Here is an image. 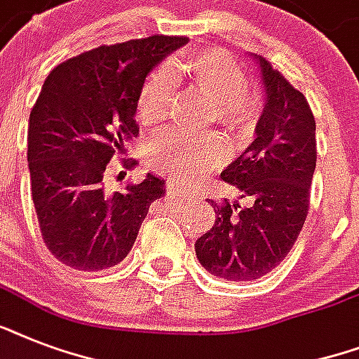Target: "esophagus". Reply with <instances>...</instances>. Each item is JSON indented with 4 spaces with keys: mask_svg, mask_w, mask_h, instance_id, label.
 I'll return each mask as SVG.
<instances>
[{
    "mask_svg": "<svg viewBox=\"0 0 359 359\" xmlns=\"http://www.w3.org/2000/svg\"><path fill=\"white\" fill-rule=\"evenodd\" d=\"M168 199H169V201H171V203H175V205H180V207L184 205V199H180V196H179V194H177V191L173 190V188H169Z\"/></svg>",
    "mask_w": 359,
    "mask_h": 359,
    "instance_id": "obj_1",
    "label": "esophagus"
}]
</instances>
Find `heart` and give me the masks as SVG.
I'll list each match as a JSON object with an SVG mask.
<instances>
[{
    "instance_id": "1",
    "label": "heart",
    "mask_w": 359,
    "mask_h": 359,
    "mask_svg": "<svg viewBox=\"0 0 359 359\" xmlns=\"http://www.w3.org/2000/svg\"><path fill=\"white\" fill-rule=\"evenodd\" d=\"M196 91L212 102L214 119L236 134H248L259 115V100L244 89L245 74L236 59L219 48H205L179 63ZM173 80L165 70L152 72L141 87L137 117L156 124L168 115ZM225 141L219 135H160L147 149V162L160 173L188 182L203 169L224 162Z\"/></svg>"
}]
</instances>
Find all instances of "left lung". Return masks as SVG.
Segmentation results:
<instances>
[{"instance_id":"8db88e82","label":"left lung","mask_w":359,"mask_h":359,"mask_svg":"<svg viewBox=\"0 0 359 359\" xmlns=\"http://www.w3.org/2000/svg\"><path fill=\"white\" fill-rule=\"evenodd\" d=\"M264 108L255 140L222 171L250 205L208 199L216 212L212 229L196 242L205 270L227 281H253L272 272L292 250L309 208L317 165L315 117L306 97L261 55Z\"/></svg>"}]
</instances>
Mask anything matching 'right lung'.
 <instances>
[{"label":"right lung","mask_w":359,"mask_h":359,"mask_svg":"<svg viewBox=\"0 0 359 359\" xmlns=\"http://www.w3.org/2000/svg\"><path fill=\"white\" fill-rule=\"evenodd\" d=\"M186 36L154 35L98 46L48 74L29 115L27 163L42 238L67 266L98 272L128 255L149 207L165 182H143L108 194L102 179L115 151L137 135L141 87Z\"/></svg>","instance_id":"add662e5"}]
</instances>
